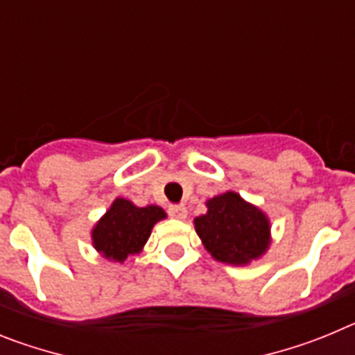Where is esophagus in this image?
<instances>
[{
	"label": "esophagus",
	"mask_w": 355,
	"mask_h": 355,
	"mask_svg": "<svg viewBox=\"0 0 355 355\" xmlns=\"http://www.w3.org/2000/svg\"><path fill=\"white\" fill-rule=\"evenodd\" d=\"M168 215H171L172 218L183 220V218H187V208H184V206H181V205L171 206V208H168Z\"/></svg>",
	"instance_id": "obj_1"
}]
</instances>
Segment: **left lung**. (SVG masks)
Here are the masks:
<instances>
[{"label":"left lung","mask_w":355,"mask_h":355,"mask_svg":"<svg viewBox=\"0 0 355 355\" xmlns=\"http://www.w3.org/2000/svg\"><path fill=\"white\" fill-rule=\"evenodd\" d=\"M208 211L196 216L193 225L211 258L227 265L245 266L270 247V220L258 206L225 192L206 200Z\"/></svg>","instance_id":"obj_1"}]
</instances>
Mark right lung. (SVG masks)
<instances>
[{
    "instance_id": "right-lung-1",
    "label": "right lung",
    "mask_w": 355,
    "mask_h": 355,
    "mask_svg": "<svg viewBox=\"0 0 355 355\" xmlns=\"http://www.w3.org/2000/svg\"><path fill=\"white\" fill-rule=\"evenodd\" d=\"M163 218H167V213L159 206L140 208L131 200L117 197L94 225V249L108 261L124 263L128 256L144 249L155 224Z\"/></svg>"
}]
</instances>
